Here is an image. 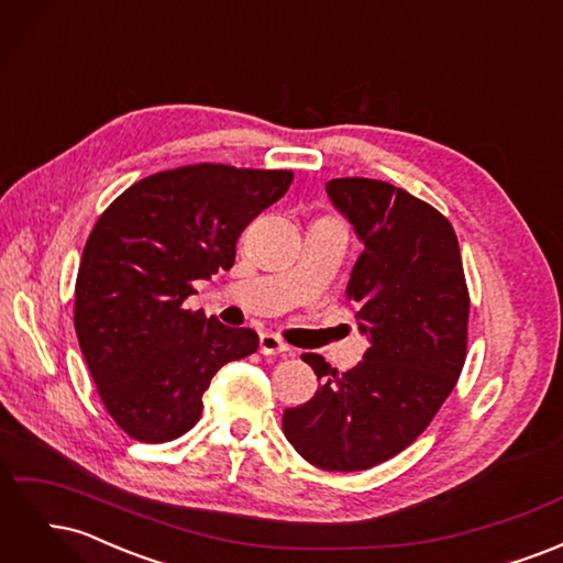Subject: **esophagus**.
<instances>
[{
	"label": "esophagus",
	"instance_id": "esophagus-1",
	"mask_svg": "<svg viewBox=\"0 0 563 563\" xmlns=\"http://www.w3.org/2000/svg\"><path fill=\"white\" fill-rule=\"evenodd\" d=\"M288 350H291V347H288L277 333H263L261 335V354H284Z\"/></svg>",
	"mask_w": 563,
	"mask_h": 563
}]
</instances>
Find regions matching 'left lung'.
<instances>
[{"label": "left lung", "instance_id": "left-lung-1", "mask_svg": "<svg viewBox=\"0 0 563 563\" xmlns=\"http://www.w3.org/2000/svg\"><path fill=\"white\" fill-rule=\"evenodd\" d=\"M327 195L364 251L347 300L364 362L338 373L302 354L317 395L284 411V434L319 470L360 472L411 446L465 364L470 296L457 236L430 203L371 178H333Z\"/></svg>", "mask_w": 563, "mask_h": 563}]
</instances>
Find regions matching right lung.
<instances>
[{"instance_id":"add662e5","label":"right lung","mask_w":563,"mask_h":563,"mask_svg":"<svg viewBox=\"0 0 563 563\" xmlns=\"http://www.w3.org/2000/svg\"><path fill=\"white\" fill-rule=\"evenodd\" d=\"M291 180V172L183 166L131 185L98 218L77 272L75 331L129 437L162 444L192 430L216 373L258 350L253 329H230L183 300L192 282L234 265L242 230Z\"/></svg>"}]
</instances>
